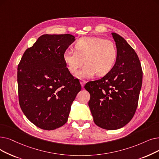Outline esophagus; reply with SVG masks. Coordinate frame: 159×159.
Listing matches in <instances>:
<instances>
[{"mask_svg": "<svg viewBox=\"0 0 159 159\" xmlns=\"http://www.w3.org/2000/svg\"><path fill=\"white\" fill-rule=\"evenodd\" d=\"M86 83V81L85 80H80V84H81V86L82 87H84V86L85 85Z\"/></svg>", "mask_w": 159, "mask_h": 159, "instance_id": "34e87169", "label": "esophagus"}]
</instances>
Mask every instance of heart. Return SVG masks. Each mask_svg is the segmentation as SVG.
Wrapping results in <instances>:
<instances>
[{
    "instance_id": "heart-1",
    "label": "heart",
    "mask_w": 159,
    "mask_h": 159,
    "mask_svg": "<svg viewBox=\"0 0 159 159\" xmlns=\"http://www.w3.org/2000/svg\"><path fill=\"white\" fill-rule=\"evenodd\" d=\"M74 48L75 50L67 49L64 52L63 60L71 73L77 72L84 62L86 64L77 73L79 79L90 78L96 73L99 76L107 75L112 70L118 58L115 43L100 37L82 38Z\"/></svg>"
}]
</instances>
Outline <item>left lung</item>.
Returning <instances> with one entry per match:
<instances>
[{"mask_svg":"<svg viewBox=\"0 0 159 159\" xmlns=\"http://www.w3.org/2000/svg\"><path fill=\"white\" fill-rule=\"evenodd\" d=\"M112 35L118 50L112 70L99 80L88 82V105L97 125L107 130L120 129L132 120L139 102L142 69L135 51L119 34Z\"/></svg>","mask_w":159,"mask_h":159,"instance_id":"obj_1","label":"left lung"}]
</instances>
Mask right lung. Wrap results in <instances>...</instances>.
<instances>
[{
    "label": "right lung",
    "mask_w": 159,
    "mask_h": 159,
    "mask_svg": "<svg viewBox=\"0 0 159 159\" xmlns=\"http://www.w3.org/2000/svg\"><path fill=\"white\" fill-rule=\"evenodd\" d=\"M71 34H44L24 52L17 67L19 102L38 127L54 130L67 122L71 106L81 90L68 70L63 53L73 41Z\"/></svg>",
    "instance_id": "obj_1"
}]
</instances>
